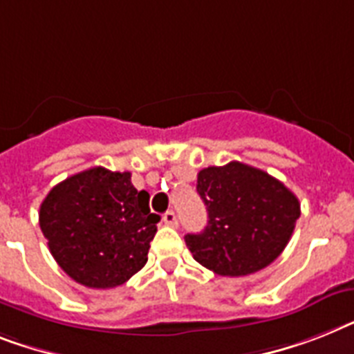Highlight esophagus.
Wrapping results in <instances>:
<instances>
[{
	"mask_svg": "<svg viewBox=\"0 0 354 354\" xmlns=\"http://www.w3.org/2000/svg\"><path fill=\"white\" fill-rule=\"evenodd\" d=\"M162 223H165L166 226L175 227L177 224H179V218H177V215H175V212H166L165 215H162Z\"/></svg>",
	"mask_w": 354,
	"mask_h": 354,
	"instance_id": "34e87169",
	"label": "esophagus"
}]
</instances>
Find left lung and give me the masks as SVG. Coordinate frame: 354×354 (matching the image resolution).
I'll list each match as a JSON object with an SVG mask.
<instances>
[{
    "label": "left lung",
    "mask_w": 354,
    "mask_h": 354,
    "mask_svg": "<svg viewBox=\"0 0 354 354\" xmlns=\"http://www.w3.org/2000/svg\"><path fill=\"white\" fill-rule=\"evenodd\" d=\"M208 226L184 236L194 259L221 277L264 270L288 246L300 203L279 179L232 160L198 171Z\"/></svg>",
    "instance_id": "left-lung-1"
}]
</instances>
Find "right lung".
Instances as JSON below:
<instances>
[{
	"label": "right lung",
	"instance_id": "add662e5",
	"mask_svg": "<svg viewBox=\"0 0 354 354\" xmlns=\"http://www.w3.org/2000/svg\"><path fill=\"white\" fill-rule=\"evenodd\" d=\"M130 171L95 166L55 184L39 208L48 250L70 279L93 289L124 284L148 261L159 215Z\"/></svg>",
	"mask_w": 354,
	"mask_h": 354
}]
</instances>
